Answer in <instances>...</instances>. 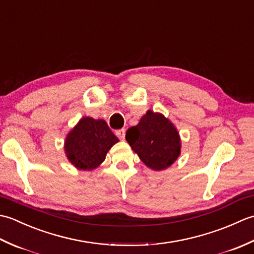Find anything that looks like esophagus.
<instances>
[{
  "mask_svg": "<svg viewBox=\"0 0 254 254\" xmlns=\"http://www.w3.org/2000/svg\"><path fill=\"white\" fill-rule=\"evenodd\" d=\"M116 135L120 139H124V137H126V130H124V128H121V130H118L116 132Z\"/></svg>",
  "mask_w": 254,
  "mask_h": 254,
  "instance_id": "esophagus-1",
  "label": "esophagus"
}]
</instances>
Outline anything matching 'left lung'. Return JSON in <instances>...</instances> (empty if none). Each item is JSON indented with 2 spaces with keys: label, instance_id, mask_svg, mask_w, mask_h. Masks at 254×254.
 <instances>
[{
  "label": "left lung",
  "instance_id": "8db88e82",
  "mask_svg": "<svg viewBox=\"0 0 254 254\" xmlns=\"http://www.w3.org/2000/svg\"><path fill=\"white\" fill-rule=\"evenodd\" d=\"M126 138L143 163L153 170H164L180 155L177 128L160 113L148 110L135 127L127 131Z\"/></svg>",
  "mask_w": 254,
  "mask_h": 254
}]
</instances>
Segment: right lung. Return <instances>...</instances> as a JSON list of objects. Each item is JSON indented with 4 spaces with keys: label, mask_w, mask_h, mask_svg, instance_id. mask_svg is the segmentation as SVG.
Returning <instances> with one entry per match:
<instances>
[{
    "label": "right lung",
    "mask_w": 254,
    "mask_h": 254,
    "mask_svg": "<svg viewBox=\"0 0 254 254\" xmlns=\"http://www.w3.org/2000/svg\"><path fill=\"white\" fill-rule=\"evenodd\" d=\"M119 142L104 120L85 117L67 134L65 153L68 160L82 170H93L105 160L112 145Z\"/></svg>",
    "instance_id": "1"
}]
</instances>
